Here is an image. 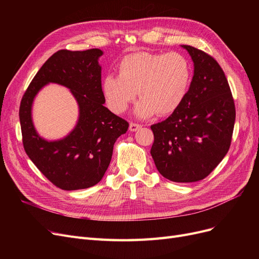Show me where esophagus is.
Returning a JSON list of instances; mask_svg holds the SVG:
<instances>
[{"label":"esophagus","mask_w":259,"mask_h":259,"mask_svg":"<svg viewBox=\"0 0 259 259\" xmlns=\"http://www.w3.org/2000/svg\"><path fill=\"white\" fill-rule=\"evenodd\" d=\"M141 127H142V126H141L140 124H135V122H130V126H129V129H130V131L134 132V131H137V130H139V129H140Z\"/></svg>","instance_id":"34e87169"}]
</instances>
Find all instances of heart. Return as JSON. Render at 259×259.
Wrapping results in <instances>:
<instances>
[{
    "mask_svg": "<svg viewBox=\"0 0 259 259\" xmlns=\"http://www.w3.org/2000/svg\"><path fill=\"white\" fill-rule=\"evenodd\" d=\"M191 80V67L181 53L140 52L125 57L118 75L103 80V93L112 111L124 112L137 97L142 100L135 113L147 117L154 112L168 115L184 101Z\"/></svg>",
    "mask_w": 259,
    "mask_h": 259,
    "instance_id": "heart-1",
    "label": "heart"
}]
</instances>
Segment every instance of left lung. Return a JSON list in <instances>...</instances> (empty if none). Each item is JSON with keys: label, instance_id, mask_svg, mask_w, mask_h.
<instances>
[{"label": "left lung", "instance_id": "left-lung-1", "mask_svg": "<svg viewBox=\"0 0 259 259\" xmlns=\"http://www.w3.org/2000/svg\"><path fill=\"white\" fill-rule=\"evenodd\" d=\"M182 47L194 63L193 78L179 108L151 126L150 152L164 178L193 183L207 178L229 151L235 105L220 64L197 48Z\"/></svg>", "mask_w": 259, "mask_h": 259}]
</instances>
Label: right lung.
<instances>
[{
    "label": "right lung",
    "instance_id": "right-lung-1",
    "mask_svg": "<svg viewBox=\"0 0 259 259\" xmlns=\"http://www.w3.org/2000/svg\"><path fill=\"white\" fill-rule=\"evenodd\" d=\"M101 49L60 50L40 67L24 93L20 122L24 149L36 168L60 189L79 190L97 185L107 171L113 145L128 130V121L104 106ZM56 82L70 89L79 105L74 130L58 141L37 134L31 116L35 95L44 85Z\"/></svg>",
    "mask_w": 259,
    "mask_h": 259
}]
</instances>
